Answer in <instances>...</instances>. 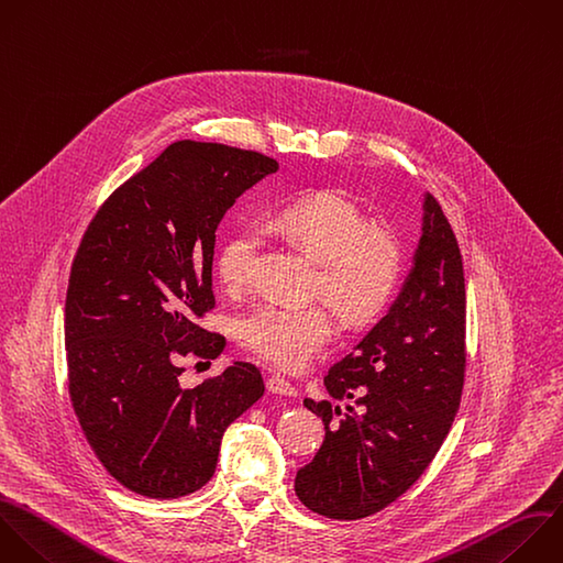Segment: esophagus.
<instances>
[{"label":"esophagus","instance_id":"34e87169","mask_svg":"<svg viewBox=\"0 0 563 563\" xmlns=\"http://www.w3.org/2000/svg\"><path fill=\"white\" fill-rule=\"evenodd\" d=\"M266 389L271 394H277V396H297V389L292 387V383H288L282 376H268L266 378Z\"/></svg>","mask_w":563,"mask_h":563}]
</instances>
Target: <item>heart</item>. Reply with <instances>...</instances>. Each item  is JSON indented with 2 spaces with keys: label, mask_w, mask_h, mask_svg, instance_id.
I'll return each mask as SVG.
<instances>
[{
  "label": "heart",
  "mask_w": 563,
  "mask_h": 563,
  "mask_svg": "<svg viewBox=\"0 0 563 563\" xmlns=\"http://www.w3.org/2000/svg\"><path fill=\"white\" fill-rule=\"evenodd\" d=\"M288 244L314 260L312 292L330 301L345 325H367L394 299L405 251L387 224H369L361 205L339 189L308 194L286 205L271 222ZM260 231L240 227L216 255L220 282L238 292L253 284ZM334 334V314L323 301L306 306L264 303L240 323V339L262 361L295 372Z\"/></svg>",
  "instance_id": "b5f03b06"
}]
</instances>
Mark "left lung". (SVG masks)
<instances>
[{
    "label": "left lung",
    "mask_w": 563,
    "mask_h": 563,
    "mask_svg": "<svg viewBox=\"0 0 563 563\" xmlns=\"http://www.w3.org/2000/svg\"><path fill=\"white\" fill-rule=\"evenodd\" d=\"M413 268L387 314L336 361L323 383L345 407L306 398L325 440L295 477L312 512L361 519L398 499L429 466L457 413L466 369V292L453 229L422 202Z\"/></svg>",
    "instance_id": "left-lung-1"
}]
</instances>
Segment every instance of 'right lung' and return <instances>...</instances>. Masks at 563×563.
Masks as SVG:
<instances>
[{"label": "right lung", "mask_w": 563, "mask_h": 563, "mask_svg": "<svg viewBox=\"0 0 563 563\" xmlns=\"http://www.w3.org/2000/svg\"><path fill=\"white\" fill-rule=\"evenodd\" d=\"M277 161L220 143L178 141L97 211L66 295L68 391L84 435L125 488L172 499L216 473L227 427L264 394L251 363L183 387V358H218L216 229Z\"/></svg>", "instance_id": "right-lung-1"}]
</instances>
